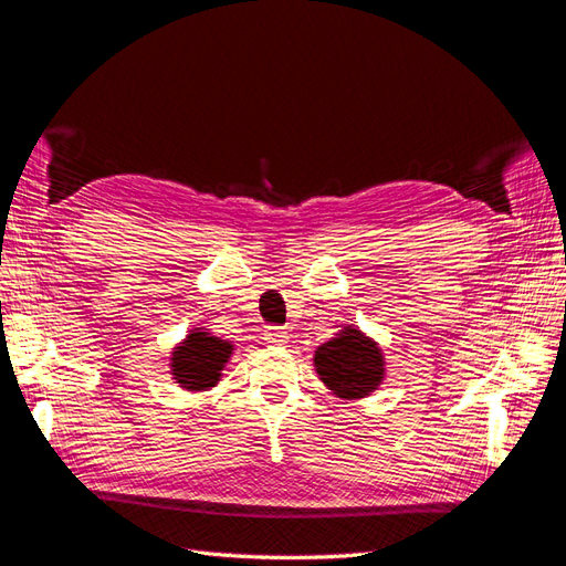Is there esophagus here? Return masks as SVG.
<instances>
[{
	"mask_svg": "<svg viewBox=\"0 0 566 566\" xmlns=\"http://www.w3.org/2000/svg\"><path fill=\"white\" fill-rule=\"evenodd\" d=\"M287 331L285 328H281V325H266V331H264V339L269 342V345H285L287 342Z\"/></svg>",
	"mask_w": 566,
	"mask_h": 566,
	"instance_id": "esophagus-1",
	"label": "esophagus"
}]
</instances>
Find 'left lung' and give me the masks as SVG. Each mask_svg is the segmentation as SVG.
<instances>
[{
	"label": "left lung",
	"mask_w": 566,
	"mask_h": 566,
	"mask_svg": "<svg viewBox=\"0 0 566 566\" xmlns=\"http://www.w3.org/2000/svg\"><path fill=\"white\" fill-rule=\"evenodd\" d=\"M314 366L323 385L347 401L368 397L385 378L380 347L352 325L316 349Z\"/></svg>",
	"instance_id": "8db88e82"
}]
</instances>
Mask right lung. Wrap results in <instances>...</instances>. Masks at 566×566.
Listing matches in <instances>:
<instances>
[{
  "instance_id": "obj_1",
  "label": "right lung",
  "mask_w": 566,
  "mask_h": 566,
  "mask_svg": "<svg viewBox=\"0 0 566 566\" xmlns=\"http://www.w3.org/2000/svg\"><path fill=\"white\" fill-rule=\"evenodd\" d=\"M233 345L219 339L202 328H196L186 335L179 347L172 352V375L179 387L188 391H205L219 382L221 370L229 364Z\"/></svg>"
}]
</instances>
